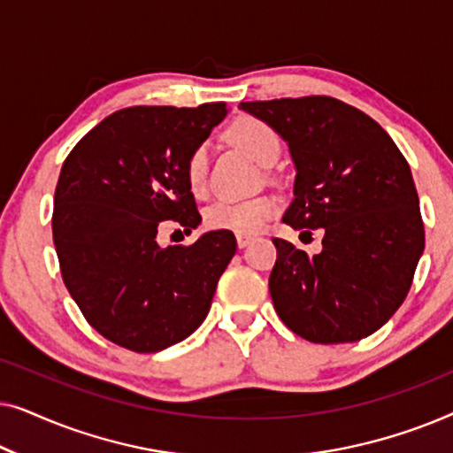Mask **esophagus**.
Wrapping results in <instances>:
<instances>
[{"label": "esophagus", "mask_w": 453, "mask_h": 453, "mask_svg": "<svg viewBox=\"0 0 453 453\" xmlns=\"http://www.w3.org/2000/svg\"><path fill=\"white\" fill-rule=\"evenodd\" d=\"M253 241V237H250V234H237V245L243 250V247H247Z\"/></svg>", "instance_id": "34e87169"}]
</instances>
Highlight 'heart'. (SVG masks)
I'll return each instance as SVG.
<instances>
[{
    "label": "heart",
    "instance_id": "heart-1",
    "mask_svg": "<svg viewBox=\"0 0 453 453\" xmlns=\"http://www.w3.org/2000/svg\"><path fill=\"white\" fill-rule=\"evenodd\" d=\"M233 140L245 148L257 163L268 165L280 154V138L268 123L243 117L231 127ZM208 179V152L203 146H197L189 154L185 165V181L194 196L206 191ZM278 203L272 196H253L245 200H216L203 212V222L212 231H231L237 234H253L276 214Z\"/></svg>",
    "mask_w": 453,
    "mask_h": 453
}]
</instances>
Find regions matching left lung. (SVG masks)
Returning <instances> with one entry per match:
<instances>
[{
  "instance_id": "1",
  "label": "left lung",
  "mask_w": 453,
  "mask_h": 453,
  "mask_svg": "<svg viewBox=\"0 0 453 453\" xmlns=\"http://www.w3.org/2000/svg\"><path fill=\"white\" fill-rule=\"evenodd\" d=\"M239 109L288 144L295 197L282 220L295 231L324 228V250L311 257L274 239L270 295L278 318L315 344L367 338L404 303L425 250L406 158L380 123L338 98H274Z\"/></svg>"
}]
</instances>
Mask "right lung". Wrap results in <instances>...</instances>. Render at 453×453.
I'll list each match as a JSON object with an SVG mask.
<instances>
[{
	"label": "right lung",
	"instance_id": "1",
	"mask_svg": "<svg viewBox=\"0 0 453 453\" xmlns=\"http://www.w3.org/2000/svg\"><path fill=\"white\" fill-rule=\"evenodd\" d=\"M225 117V103L115 111L61 166L51 220L61 276L86 321L123 349L158 352L194 334L237 251L231 231L157 241L163 220L185 233L202 222L185 165Z\"/></svg>",
	"mask_w": 453,
	"mask_h": 453
}]
</instances>
